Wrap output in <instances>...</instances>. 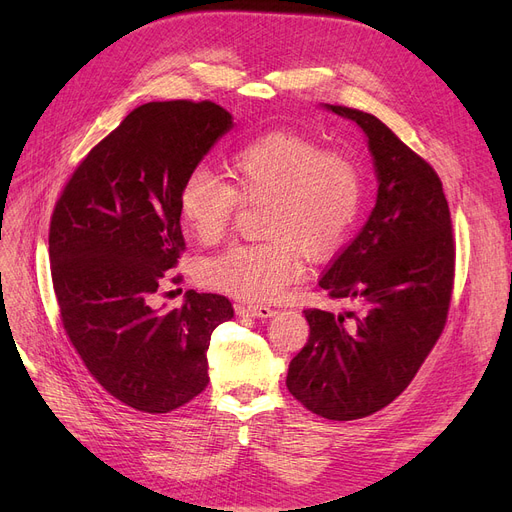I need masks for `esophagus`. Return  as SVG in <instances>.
Returning <instances> with one entry per match:
<instances>
[{"instance_id": "esophagus-1", "label": "esophagus", "mask_w": 512, "mask_h": 512, "mask_svg": "<svg viewBox=\"0 0 512 512\" xmlns=\"http://www.w3.org/2000/svg\"><path fill=\"white\" fill-rule=\"evenodd\" d=\"M238 311H240V313H247V315H251V317H261V319H270V317H274V315L278 313L276 309L267 307V305H249V307H238Z\"/></svg>"}]
</instances>
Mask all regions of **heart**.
<instances>
[{"label": "heart", "mask_w": 512, "mask_h": 512, "mask_svg": "<svg viewBox=\"0 0 512 512\" xmlns=\"http://www.w3.org/2000/svg\"><path fill=\"white\" fill-rule=\"evenodd\" d=\"M230 184L197 168L180 184L178 213L193 236L218 242L238 201L267 199L263 236L234 245L201 265L213 290L247 301H276L303 276L301 249L321 259L338 251L351 234L363 203V174L342 151H324L290 130L261 134L226 159Z\"/></svg>", "instance_id": "1"}]
</instances>
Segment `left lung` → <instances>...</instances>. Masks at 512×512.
Masks as SVG:
<instances>
[{"mask_svg": "<svg viewBox=\"0 0 512 512\" xmlns=\"http://www.w3.org/2000/svg\"><path fill=\"white\" fill-rule=\"evenodd\" d=\"M324 110L367 137L378 197L359 236L321 276L338 315L307 309L309 340L288 365L290 394L319 417H367L405 390L440 338L454 280L448 201L434 168L375 116Z\"/></svg>", "mask_w": 512, "mask_h": 512, "instance_id": "obj_1", "label": "left lung"}]
</instances>
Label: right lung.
<instances>
[{
    "instance_id": "1",
    "label": "right lung",
    "mask_w": 512,
    "mask_h": 512,
    "mask_svg": "<svg viewBox=\"0 0 512 512\" xmlns=\"http://www.w3.org/2000/svg\"><path fill=\"white\" fill-rule=\"evenodd\" d=\"M232 126L211 101L145 103L80 161L51 215L64 330L93 378L143 413L205 390L211 332L234 317L222 294L195 290L180 309L153 307L184 251L180 184Z\"/></svg>"
}]
</instances>
